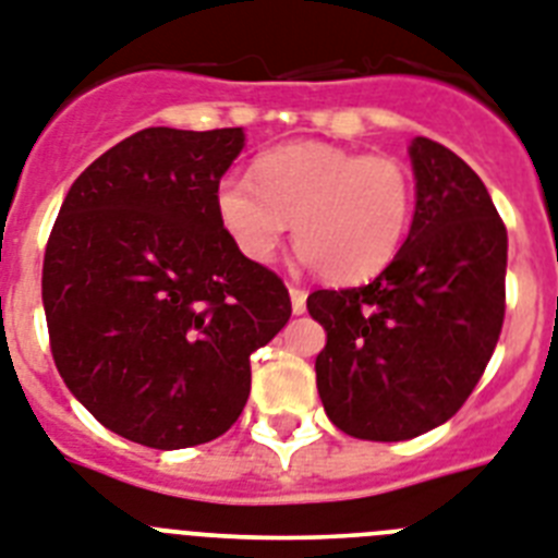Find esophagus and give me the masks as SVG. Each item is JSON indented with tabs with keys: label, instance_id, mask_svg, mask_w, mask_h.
<instances>
[{
	"label": "esophagus",
	"instance_id": "esophagus-1",
	"mask_svg": "<svg viewBox=\"0 0 558 558\" xmlns=\"http://www.w3.org/2000/svg\"><path fill=\"white\" fill-rule=\"evenodd\" d=\"M290 307H293V313H305V307H307L305 290L293 288V284H290Z\"/></svg>",
	"mask_w": 558,
	"mask_h": 558
}]
</instances>
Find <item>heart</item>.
I'll use <instances>...</instances> for the list:
<instances>
[{
    "instance_id": "b5f03b06",
    "label": "heart",
    "mask_w": 558,
    "mask_h": 558,
    "mask_svg": "<svg viewBox=\"0 0 558 558\" xmlns=\"http://www.w3.org/2000/svg\"><path fill=\"white\" fill-rule=\"evenodd\" d=\"M253 181L225 177L216 185L219 225L245 259H274L290 222L299 259L336 284L365 282L402 247L413 182L390 156L293 142L262 154Z\"/></svg>"
}]
</instances>
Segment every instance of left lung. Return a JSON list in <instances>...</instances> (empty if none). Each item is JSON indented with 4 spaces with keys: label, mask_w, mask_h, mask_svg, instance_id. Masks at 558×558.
<instances>
[{
    "label": "left lung",
    "mask_w": 558,
    "mask_h": 558,
    "mask_svg": "<svg viewBox=\"0 0 558 558\" xmlns=\"http://www.w3.org/2000/svg\"><path fill=\"white\" fill-rule=\"evenodd\" d=\"M411 233L371 284L316 290L307 311L328 342L316 388L339 430L402 441L445 425L473 393L505 322L508 230L485 182L416 136Z\"/></svg>",
    "instance_id": "left-lung-1"
}]
</instances>
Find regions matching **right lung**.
I'll return each instance as SVG.
<instances>
[{"instance_id":"add662e5","label":"right lung","mask_w":558,"mask_h":558,"mask_svg":"<svg viewBox=\"0 0 558 558\" xmlns=\"http://www.w3.org/2000/svg\"><path fill=\"white\" fill-rule=\"evenodd\" d=\"M242 147V128H145L82 170L50 230L41 305L59 376L145 448L222 436L251 393V353L290 319L282 279L216 216Z\"/></svg>"}]
</instances>
